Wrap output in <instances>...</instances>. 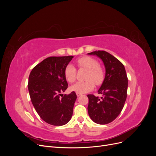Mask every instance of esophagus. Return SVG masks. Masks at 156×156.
<instances>
[{
    "instance_id": "obj_1",
    "label": "esophagus",
    "mask_w": 156,
    "mask_h": 156,
    "mask_svg": "<svg viewBox=\"0 0 156 156\" xmlns=\"http://www.w3.org/2000/svg\"><path fill=\"white\" fill-rule=\"evenodd\" d=\"M76 94H77V97H79V96H80L81 95V94L78 93V92H76Z\"/></svg>"
}]
</instances>
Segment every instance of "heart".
Instances as JSON below:
<instances>
[{
	"label": "heart",
	"mask_w": 156,
	"mask_h": 156,
	"mask_svg": "<svg viewBox=\"0 0 156 156\" xmlns=\"http://www.w3.org/2000/svg\"><path fill=\"white\" fill-rule=\"evenodd\" d=\"M76 64L79 69H88L86 75L87 80L75 83L71 87L72 90L84 94L92 90L94 88V83L100 85L103 83L105 78L104 70L98 66V62L96 59L88 56H83L76 60ZM64 76L68 83H74L77 77L76 68L72 64H68L64 69Z\"/></svg>",
	"instance_id": "1"
}]
</instances>
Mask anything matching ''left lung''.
<instances>
[{
    "instance_id": "obj_1",
    "label": "left lung",
    "mask_w": 156,
    "mask_h": 156,
    "mask_svg": "<svg viewBox=\"0 0 156 156\" xmlns=\"http://www.w3.org/2000/svg\"><path fill=\"white\" fill-rule=\"evenodd\" d=\"M88 54L96 55L102 60L105 67V77L98 90L102 97L87 95L88 112L95 123L107 124L115 120L124 107L128 80L123 64L108 52L96 51Z\"/></svg>"
}]
</instances>
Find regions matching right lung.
<instances>
[{"instance_id":"1","label":"right lung","mask_w":156,"mask_h":156,"mask_svg":"<svg viewBox=\"0 0 156 156\" xmlns=\"http://www.w3.org/2000/svg\"><path fill=\"white\" fill-rule=\"evenodd\" d=\"M73 56H50L33 68L28 88L33 106L41 119L53 126H63L70 120L77 95L62 94L68 88L64 69Z\"/></svg>"}]
</instances>
